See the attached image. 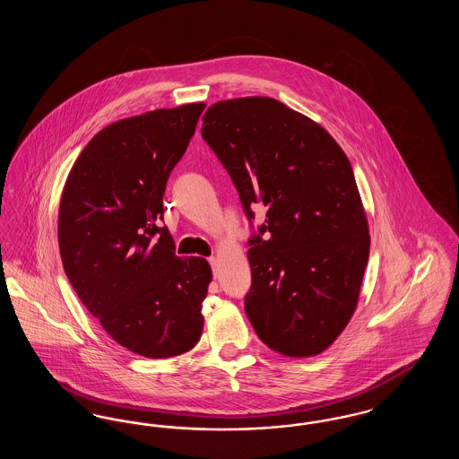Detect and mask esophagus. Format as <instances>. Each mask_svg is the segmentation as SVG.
Here are the masks:
<instances>
[{"label":"esophagus","mask_w":459,"mask_h":459,"mask_svg":"<svg viewBox=\"0 0 459 459\" xmlns=\"http://www.w3.org/2000/svg\"><path fill=\"white\" fill-rule=\"evenodd\" d=\"M208 262H210V264L213 266V272H215V268H217V258H215V256H212Z\"/></svg>","instance_id":"34e87169"}]
</instances>
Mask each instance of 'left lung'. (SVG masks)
Masks as SVG:
<instances>
[{"label":"left lung","mask_w":459,"mask_h":459,"mask_svg":"<svg viewBox=\"0 0 459 459\" xmlns=\"http://www.w3.org/2000/svg\"><path fill=\"white\" fill-rule=\"evenodd\" d=\"M201 135L249 221L266 208L247 251L251 325L284 356L320 354L350 324L370 253L348 156L322 126L263 96L212 105Z\"/></svg>","instance_id":"8db88e82"}]
</instances>
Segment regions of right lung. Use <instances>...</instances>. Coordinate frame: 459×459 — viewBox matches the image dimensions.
I'll use <instances>...</instances> for the list:
<instances>
[{"instance_id":"obj_1","label":"right lung","mask_w":459,"mask_h":459,"mask_svg":"<svg viewBox=\"0 0 459 459\" xmlns=\"http://www.w3.org/2000/svg\"><path fill=\"white\" fill-rule=\"evenodd\" d=\"M204 103L154 109L98 132L74 163L58 213L66 277L109 337L146 358L193 350L212 282L204 258H178L163 195Z\"/></svg>"}]
</instances>
